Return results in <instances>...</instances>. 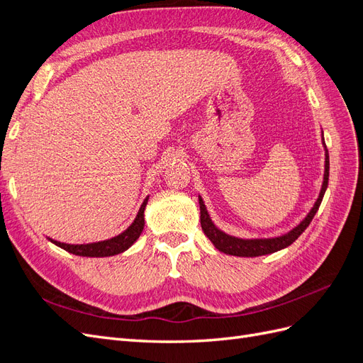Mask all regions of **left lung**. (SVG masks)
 Segmentation results:
<instances>
[{"label": "left lung", "mask_w": 363, "mask_h": 363, "mask_svg": "<svg viewBox=\"0 0 363 363\" xmlns=\"http://www.w3.org/2000/svg\"><path fill=\"white\" fill-rule=\"evenodd\" d=\"M323 144H324V138H323ZM325 147V144H324ZM328 168H330V162H328V151L325 150V169H324V182H323V188L320 192V196L315 201L312 211L307 213V216L303 219V221L294 227L291 232L286 235H281L277 238H268V239H240L230 236L224 232H221L213 223L211 216H208L206 206L203 203L201 196H199L200 200V219H201V228L204 235L211 239V242L218 248L219 251L225 252V255H232V256H239V257H256V256H265L271 255V252H276L279 250H283L294 244L298 236L304 232V230L309 227L311 221L313 219L315 213L318 212V208L321 206L323 196L325 194V189L328 186Z\"/></svg>", "instance_id": "obj_1"}]
</instances>
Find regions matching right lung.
<instances>
[{
    "label": "right lung",
    "mask_w": 363,
    "mask_h": 363,
    "mask_svg": "<svg viewBox=\"0 0 363 363\" xmlns=\"http://www.w3.org/2000/svg\"><path fill=\"white\" fill-rule=\"evenodd\" d=\"M148 203V196L142 203L139 212L135 218L133 224H131L125 232H123L121 235L107 239V240H101V242H94V244H82V245H71V244H63V242H57V240L50 239L52 244H56L57 247L67 250L68 252H72L75 256H83V257H107V256H115L119 255V252L125 251L127 248H130L136 242V239L140 236L142 230H144L145 225V219H144V211L145 206Z\"/></svg>",
    "instance_id": "1"
}]
</instances>
